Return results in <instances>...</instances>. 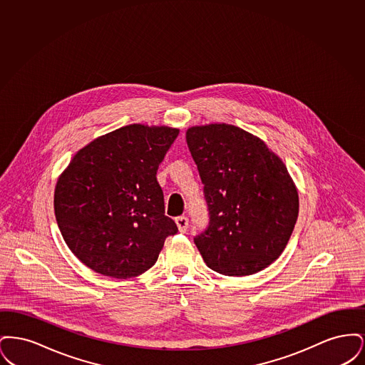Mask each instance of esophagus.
I'll return each instance as SVG.
<instances>
[{"instance_id": "1", "label": "esophagus", "mask_w": 365, "mask_h": 365, "mask_svg": "<svg viewBox=\"0 0 365 365\" xmlns=\"http://www.w3.org/2000/svg\"><path fill=\"white\" fill-rule=\"evenodd\" d=\"M175 223H176L178 230H179L180 232H186V230H187V227H189V219H187L186 216H178V217L175 219Z\"/></svg>"}]
</instances>
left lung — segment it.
Segmentation results:
<instances>
[{
    "label": "left lung",
    "instance_id": "1",
    "mask_svg": "<svg viewBox=\"0 0 365 365\" xmlns=\"http://www.w3.org/2000/svg\"><path fill=\"white\" fill-rule=\"evenodd\" d=\"M186 140L208 204L209 227L194 238L210 269L246 277L278 259L298 217V191L282 158L242 128L212 123Z\"/></svg>",
    "mask_w": 365,
    "mask_h": 365
}]
</instances>
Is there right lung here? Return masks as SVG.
<instances>
[{
    "label": "right lung",
    "mask_w": 365,
    "mask_h": 365,
    "mask_svg": "<svg viewBox=\"0 0 365 365\" xmlns=\"http://www.w3.org/2000/svg\"><path fill=\"white\" fill-rule=\"evenodd\" d=\"M179 134L167 125L130 124L87 143L58 176L54 215L71 252L112 278L138 277L155 265L167 237L157 170Z\"/></svg>",
    "instance_id": "right-lung-1"
}]
</instances>
